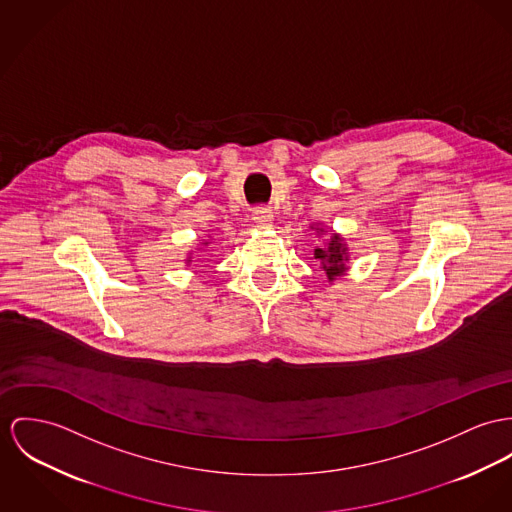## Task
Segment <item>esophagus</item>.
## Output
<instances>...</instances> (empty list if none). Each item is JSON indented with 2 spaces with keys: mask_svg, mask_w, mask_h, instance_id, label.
Wrapping results in <instances>:
<instances>
[{
  "mask_svg": "<svg viewBox=\"0 0 512 512\" xmlns=\"http://www.w3.org/2000/svg\"><path fill=\"white\" fill-rule=\"evenodd\" d=\"M253 220L261 228H271L273 226V210L269 206H257L253 210Z\"/></svg>",
  "mask_w": 512,
  "mask_h": 512,
  "instance_id": "1",
  "label": "esophagus"
}]
</instances>
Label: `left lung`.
I'll return each mask as SVG.
<instances>
[{"label":"left lung","mask_w":512,"mask_h":512,"mask_svg":"<svg viewBox=\"0 0 512 512\" xmlns=\"http://www.w3.org/2000/svg\"><path fill=\"white\" fill-rule=\"evenodd\" d=\"M315 259H319L323 263V271L327 273V278L333 280L335 276L345 273V261H347V249L341 243V237H331V243L327 245V249H315Z\"/></svg>","instance_id":"left-lung-1"}]
</instances>
